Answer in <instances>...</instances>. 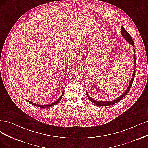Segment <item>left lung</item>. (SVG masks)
Wrapping results in <instances>:
<instances>
[{
	"mask_svg": "<svg viewBox=\"0 0 148 148\" xmlns=\"http://www.w3.org/2000/svg\"><path fill=\"white\" fill-rule=\"evenodd\" d=\"M121 34L122 35V36L123 37V38L129 43V44H130L133 47H134V42H133V39H132V37H131V36L129 34V33H128L125 29V28L123 27V26H122V28H121ZM133 52H134V54H133V62H134V64H135V68H134V71H133V74H132V79H131V80H130V84L129 85H128V87H127V89L126 90V91L123 93L122 95H121L120 97H119L117 98L114 99V100H112V101H96V100L93 99V98H92L91 97H90L88 94L87 93V92L86 93L87 94V96L88 97V98L89 99V100L90 101H92L93 103L97 104V105L98 106H110V105H113V104H116V103L119 102L120 100H121L123 97H124L125 95L128 93V92H129V90H130V88L132 87V84H133V79H134V77H135V66H136V58H135V49H133Z\"/></svg>",
	"mask_w": 148,
	"mask_h": 148,
	"instance_id": "8db88e82",
	"label": "left lung"
}]
</instances>
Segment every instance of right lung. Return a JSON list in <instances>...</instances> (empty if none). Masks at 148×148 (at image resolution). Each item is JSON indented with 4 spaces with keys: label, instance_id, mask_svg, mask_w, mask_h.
I'll list each match as a JSON object with an SVG mask.
<instances>
[{
    "label": "right lung",
    "instance_id": "1",
    "mask_svg": "<svg viewBox=\"0 0 148 148\" xmlns=\"http://www.w3.org/2000/svg\"><path fill=\"white\" fill-rule=\"evenodd\" d=\"M63 93H64V92H63V93L61 94V95L60 96V97L58 99H57L55 102H54V103H51V104H49V105H44V104H43V105H41V104H36V103H32V102H31V101H29V100H27V99H26V101H27V102H29V103H31V104H32V105H34V106H37V107L44 108H49V107L53 106L55 105V104H56L58 103H59V101H61V99L62 97H63Z\"/></svg>",
    "mask_w": 148,
    "mask_h": 148
}]
</instances>
